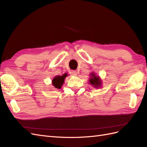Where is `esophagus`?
<instances>
[{
  "mask_svg": "<svg viewBox=\"0 0 147 147\" xmlns=\"http://www.w3.org/2000/svg\"><path fill=\"white\" fill-rule=\"evenodd\" d=\"M72 74L74 76H77V74H78V72L77 70H72Z\"/></svg>",
  "mask_w": 147,
  "mask_h": 147,
  "instance_id": "esophagus-1",
  "label": "esophagus"
}]
</instances>
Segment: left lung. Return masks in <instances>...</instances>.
Returning a JSON list of instances; mask_svg holds the SVG:
<instances>
[{
  "label": "left lung",
  "instance_id": "left-lung-1",
  "mask_svg": "<svg viewBox=\"0 0 147 147\" xmlns=\"http://www.w3.org/2000/svg\"><path fill=\"white\" fill-rule=\"evenodd\" d=\"M91 78L90 79V82L92 85L94 86L96 88H99L101 84V82L98 76H96L95 74L91 73Z\"/></svg>",
  "mask_w": 147,
  "mask_h": 147
}]
</instances>
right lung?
Returning a JSON list of instances; mask_svg holds the SVG:
<instances>
[{"label":"right lung","mask_w":147,"mask_h":147,"mask_svg":"<svg viewBox=\"0 0 147 147\" xmlns=\"http://www.w3.org/2000/svg\"><path fill=\"white\" fill-rule=\"evenodd\" d=\"M67 76V74H65L62 76H56L54 78H53L52 81L53 85L56 88L60 89L61 86H63V84L64 83V79Z\"/></svg>","instance_id":"add662e5"}]
</instances>
